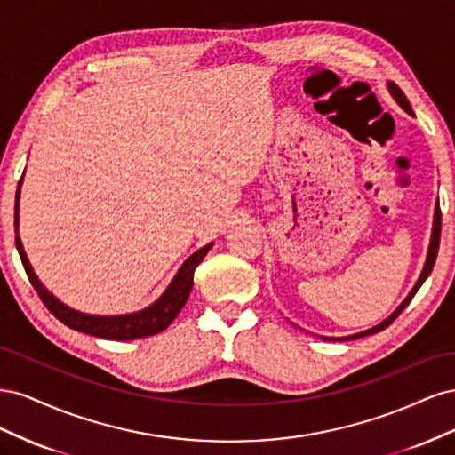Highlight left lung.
I'll return each instance as SVG.
<instances>
[{
    "instance_id": "8db88e82",
    "label": "left lung",
    "mask_w": 455,
    "mask_h": 455,
    "mask_svg": "<svg viewBox=\"0 0 455 455\" xmlns=\"http://www.w3.org/2000/svg\"><path fill=\"white\" fill-rule=\"evenodd\" d=\"M387 85H389V91H391V94H393V99L398 102V106H401L403 109H406L408 114H411V108H410V102H408V99L404 96V92H403L401 89H398V85H396V84H391V81H389ZM440 226H443V214H440V206H438V203H436V209H435V224H433V237H431V244H429V254H427L425 267H423V271H421V275H419V279H418L416 286L411 288V292L408 294V298L403 301L401 306H398V309L389 316V319H385V321H383V323H379L378 326L366 330V332L355 334V336H347V338H338L339 341H346V339H356V338H364V336H370V334L381 332V330L387 328V326L396 319V316L401 315V313L406 309V306L410 304L411 298L416 296V292L419 291V286L425 283V279H427V277H429L431 271H433V267H435V259H436V254H438V244H440ZM324 339H332V338H324Z\"/></svg>"
}]
</instances>
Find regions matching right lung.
<instances>
[{
    "label": "right lung",
    "mask_w": 455,
    "mask_h": 455,
    "mask_svg": "<svg viewBox=\"0 0 455 455\" xmlns=\"http://www.w3.org/2000/svg\"><path fill=\"white\" fill-rule=\"evenodd\" d=\"M15 226H19V189H17V203H15ZM15 241H17V251L20 254L24 271L28 275L32 286L36 288L39 299L44 301V306L57 316L60 323H64L68 328L77 330V332L91 334L104 339H117V341L139 339V338H148V336L163 332V330L176 319V315L184 307L188 296L191 292V286H194L196 267L201 264L203 258L212 246V244L203 246V249H199L194 256H189L184 261V266L180 267V271H178L174 281L167 288V292H164L154 306H149L140 313L123 315V316H94V315H85V313L66 307L52 294H49L45 291V286L37 281L36 273L32 271V266L24 254L20 239L17 237Z\"/></svg>",
    "instance_id": "add662e5"
}]
</instances>
